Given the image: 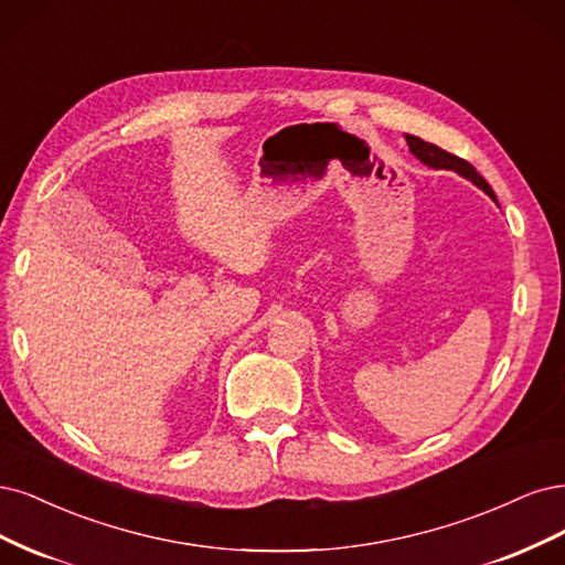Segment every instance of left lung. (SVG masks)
Listing matches in <instances>:
<instances>
[{
  "mask_svg": "<svg viewBox=\"0 0 565 565\" xmlns=\"http://www.w3.org/2000/svg\"><path fill=\"white\" fill-rule=\"evenodd\" d=\"M406 142H408V150L413 152V157L420 159V161L425 163V167H429V169L455 171L458 175L471 180V183H475L479 190H483V192L498 204L495 192L490 190V185L477 173V169L471 167L469 161H465V159H460V157H455V154L441 150L439 145H431V142H427V140H423V138H417V136H408V134H406Z\"/></svg>",
  "mask_w": 565,
  "mask_h": 565,
  "instance_id": "1",
  "label": "left lung"
}]
</instances>
